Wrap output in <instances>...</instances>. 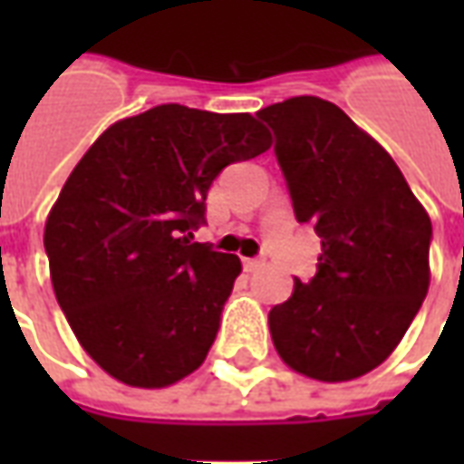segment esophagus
<instances>
[{
	"label": "esophagus",
	"mask_w": 464,
	"mask_h": 464,
	"mask_svg": "<svg viewBox=\"0 0 464 464\" xmlns=\"http://www.w3.org/2000/svg\"><path fill=\"white\" fill-rule=\"evenodd\" d=\"M243 266H246V271H261L263 266H266V261H263V258H246Z\"/></svg>",
	"instance_id": "1"
}]
</instances>
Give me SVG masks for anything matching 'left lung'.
<instances>
[{
	"instance_id": "8db88e82",
	"label": "left lung",
	"mask_w": 464,
	"mask_h": 464,
	"mask_svg": "<svg viewBox=\"0 0 464 464\" xmlns=\"http://www.w3.org/2000/svg\"><path fill=\"white\" fill-rule=\"evenodd\" d=\"M276 133L295 218L323 253L311 283L268 313L295 372L345 382L388 360L430 288L432 223L390 153L343 109L293 96L258 111Z\"/></svg>"
}]
</instances>
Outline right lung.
I'll return each mask as SVG.
<instances>
[{"instance_id": "add662e5", "label": "right lung", "mask_w": 464, "mask_h": 464, "mask_svg": "<svg viewBox=\"0 0 464 464\" xmlns=\"http://www.w3.org/2000/svg\"><path fill=\"white\" fill-rule=\"evenodd\" d=\"M251 114L153 106L111 123L46 216L54 295L79 345L129 388L201 368L241 258L191 243L213 179L271 149Z\"/></svg>"}]
</instances>
